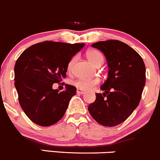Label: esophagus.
<instances>
[{
    "label": "esophagus",
    "instance_id": "esophagus-1",
    "mask_svg": "<svg viewBox=\"0 0 160 160\" xmlns=\"http://www.w3.org/2000/svg\"><path fill=\"white\" fill-rule=\"evenodd\" d=\"M85 93V91L82 90V89H80V88L77 89V94H84Z\"/></svg>",
    "mask_w": 160,
    "mask_h": 160
}]
</instances>
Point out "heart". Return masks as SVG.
<instances>
[{
  "instance_id": "b5f03b06",
  "label": "heart",
  "mask_w": 160,
  "mask_h": 160,
  "mask_svg": "<svg viewBox=\"0 0 160 160\" xmlns=\"http://www.w3.org/2000/svg\"><path fill=\"white\" fill-rule=\"evenodd\" d=\"M86 56L88 59L90 61V62L95 66L99 64H102L103 61H104L103 55L99 51L94 50V49H91V50L88 51ZM74 62H75V58H72L68 62V66H67L68 71L72 70ZM98 83L99 79H98V78H80V79L75 81L74 82V85L82 90H89Z\"/></svg>"
}]
</instances>
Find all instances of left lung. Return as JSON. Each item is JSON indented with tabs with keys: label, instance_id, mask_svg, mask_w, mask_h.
<instances>
[{
	"label": "left lung",
	"instance_id": "8db88e82",
	"mask_svg": "<svg viewBox=\"0 0 160 160\" xmlns=\"http://www.w3.org/2000/svg\"><path fill=\"white\" fill-rule=\"evenodd\" d=\"M104 53L108 66V79L88 106L92 118L105 127L126 121L138 106L146 82V67L141 56L119 40L100 41L92 45Z\"/></svg>",
	"mask_w": 160,
	"mask_h": 160
}]
</instances>
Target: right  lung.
<instances>
[{
  "label": "right lung",
  "mask_w": 160,
  "mask_h": 160,
  "mask_svg": "<svg viewBox=\"0 0 160 160\" xmlns=\"http://www.w3.org/2000/svg\"><path fill=\"white\" fill-rule=\"evenodd\" d=\"M85 43L44 41L27 48L14 66L15 88L22 109L33 123L54 124L64 116L76 88L66 85L59 92L52 85L66 77L67 66Z\"/></svg>",
  "instance_id": "right-lung-1"
}]
</instances>
